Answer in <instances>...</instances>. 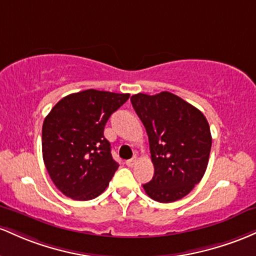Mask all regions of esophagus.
<instances>
[{"label":"esophagus","instance_id":"esophagus-1","mask_svg":"<svg viewBox=\"0 0 256 256\" xmlns=\"http://www.w3.org/2000/svg\"><path fill=\"white\" fill-rule=\"evenodd\" d=\"M136 160H138L136 157H133V158L128 160H127V166H133L136 163Z\"/></svg>","mask_w":256,"mask_h":256}]
</instances>
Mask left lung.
<instances>
[{
  "instance_id": "1",
  "label": "left lung",
  "mask_w": 256,
  "mask_h": 256,
  "mask_svg": "<svg viewBox=\"0 0 256 256\" xmlns=\"http://www.w3.org/2000/svg\"><path fill=\"white\" fill-rule=\"evenodd\" d=\"M132 105L148 136L154 174L142 185L146 194L170 203L188 194L208 166L212 134L204 114L169 92L138 93Z\"/></svg>"
}]
</instances>
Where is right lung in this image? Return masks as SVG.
<instances>
[{
    "instance_id": "right-lung-1",
    "label": "right lung",
    "mask_w": 256,
    "mask_h": 256,
    "mask_svg": "<svg viewBox=\"0 0 256 256\" xmlns=\"http://www.w3.org/2000/svg\"><path fill=\"white\" fill-rule=\"evenodd\" d=\"M128 99L129 94L87 90L62 98L47 114L42 127L43 162L66 197L90 200L108 186L118 163L104 128Z\"/></svg>"
}]
</instances>
